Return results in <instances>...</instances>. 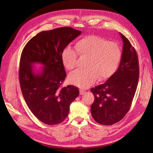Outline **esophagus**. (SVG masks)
I'll return each instance as SVG.
<instances>
[{"mask_svg": "<svg viewBox=\"0 0 153 153\" xmlns=\"http://www.w3.org/2000/svg\"><path fill=\"white\" fill-rule=\"evenodd\" d=\"M85 93H86L85 91H84V90H83V89H80V95H84V94H85Z\"/></svg>", "mask_w": 153, "mask_h": 153, "instance_id": "34e87169", "label": "esophagus"}]
</instances>
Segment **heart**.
Listing matches in <instances>:
<instances>
[{
  "instance_id": "1",
  "label": "heart",
  "mask_w": 153,
  "mask_h": 153,
  "mask_svg": "<svg viewBox=\"0 0 153 153\" xmlns=\"http://www.w3.org/2000/svg\"><path fill=\"white\" fill-rule=\"evenodd\" d=\"M76 51L70 46L64 48L61 60L67 70L76 67L77 54L87 58L84 70H77L69 76L70 82L81 88L90 87L99 78L104 81L116 72L122 59V53L119 45L97 36H87L75 45ZM77 53H76V52Z\"/></svg>"
}]
</instances>
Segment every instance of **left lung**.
<instances>
[{"label": "left lung", "instance_id": "obj_1", "mask_svg": "<svg viewBox=\"0 0 153 153\" xmlns=\"http://www.w3.org/2000/svg\"><path fill=\"white\" fill-rule=\"evenodd\" d=\"M120 35L123 47L118 70L105 83L91 89L95 97L91 107L92 117L106 126L118 122L128 112L139 80L137 53L128 39L121 33Z\"/></svg>", "mask_w": 153, "mask_h": 153}]
</instances>
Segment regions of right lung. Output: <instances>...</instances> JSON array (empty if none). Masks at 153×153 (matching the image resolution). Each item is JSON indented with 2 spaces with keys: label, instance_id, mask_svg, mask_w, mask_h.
Here are the masks:
<instances>
[{
  "label": "right lung",
  "instance_id": "1",
  "mask_svg": "<svg viewBox=\"0 0 153 153\" xmlns=\"http://www.w3.org/2000/svg\"><path fill=\"white\" fill-rule=\"evenodd\" d=\"M81 33L69 27L43 31L31 39L23 49L19 71L22 95L32 113L45 124L62 122L71 103L79 95L76 87H60L66 77L62 52ZM35 64L42 67L37 68Z\"/></svg>",
  "mask_w": 153,
  "mask_h": 153
}]
</instances>
